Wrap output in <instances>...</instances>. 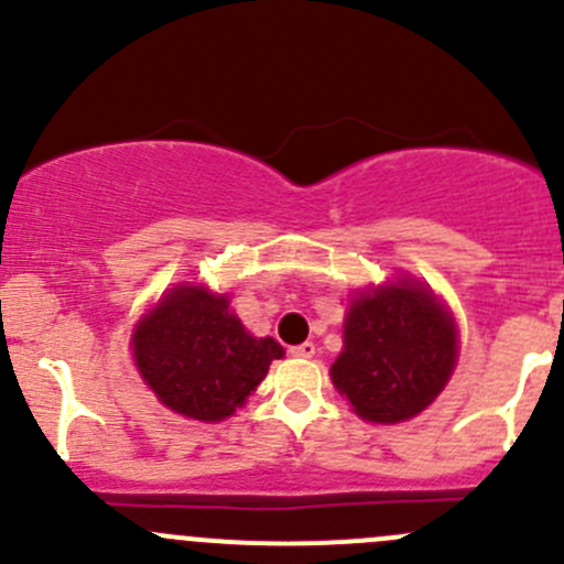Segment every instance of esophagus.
Wrapping results in <instances>:
<instances>
[{"instance_id": "34e87169", "label": "esophagus", "mask_w": 564, "mask_h": 564, "mask_svg": "<svg viewBox=\"0 0 564 564\" xmlns=\"http://www.w3.org/2000/svg\"><path fill=\"white\" fill-rule=\"evenodd\" d=\"M314 355H316V344H311V340H305V344L300 346H292V357H300V360H311Z\"/></svg>"}]
</instances>
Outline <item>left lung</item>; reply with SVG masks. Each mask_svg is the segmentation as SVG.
<instances>
[{
	"label": "left lung",
	"mask_w": 564,
	"mask_h": 564,
	"mask_svg": "<svg viewBox=\"0 0 564 564\" xmlns=\"http://www.w3.org/2000/svg\"><path fill=\"white\" fill-rule=\"evenodd\" d=\"M456 357L451 311L429 286L401 278L351 300L329 377L362 420L403 423L445 390Z\"/></svg>",
	"instance_id": "left-lung-1"
}]
</instances>
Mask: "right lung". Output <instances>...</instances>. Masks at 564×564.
<instances>
[{
  "label": "right lung",
  "mask_w": 564,
  "mask_h": 564,
  "mask_svg": "<svg viewBox=\"0 0 564 564\" xmlns=\"http://www.w3.org/2000/svg\"><path fill=\"white\" fill-rule=\"evenodd\" d=\"M133 360L158 401L182 417L220 423L267 377L283 346L256 338L226 294L176 286L133 329Z\"/></svg>",
  "instance_id": "1"
}]
</instances>
